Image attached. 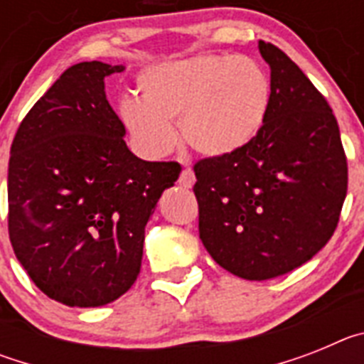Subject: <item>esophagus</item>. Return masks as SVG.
Here are the masks:
<instances>
[{
  "label": "esophagus",
  "instance_id": "obj_1",
  "mask_svg": "<svg viewBox=\"0 0 364 364\" xmlns=\"http://www.w3.org/2000/svg\"><path fill=\"white\" fill-rule=\"evenodd\" d=\"M178 184L182 186V188H193V184H195V173H193V169L186 167L184 171L180 173Z\"/></svg>",
  "mask_w": 364,
  "mask_h": 364
}]
</instances>
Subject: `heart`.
I'll return each mask as SVG.
<instances>
[{"label": "heart", "mask_w": 364, "mask_h": 364, "mask_svg": "<svg viewBox=\"0 0 364 364\" xmlns=\"http://www.w3.org/2000/svg\"><path fill=\"white\" fill-rule=\"evenodd\" d=\"M142 100L127 96L118 114L136 149L162 156L176 144L178 122L186 142L205 156H228L260 133L272 82L253 58L200 54L160 63L138 78Z\"/></svg>", "instance_id": "heart-1"}]
</instances>
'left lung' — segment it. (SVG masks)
I'll use <instances>...</instances> for the list:
<instances>
[{"label": "left lung", "instance_id": "8db88e82", "mask_svg": "<svg viewBox=\"0 0 364 364\" xmlns=\"http://www.w3.org/2000/svg\"><path fill=\"white\" fill-rule=\"evenodd\" d=\"M260 133L228 156L198 160V233L218 266L247 281L299 268L332 239L348 189L339 125L326 98L279 47Z\"/></svg>", "mask_w": 364, "mask_h": 364}]
</instances>
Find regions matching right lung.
<instances>
[{
  "mask_svg": "<svg viewBox=\"0 0 364 364\" xmlns=\"http://www.w3.org/2000/svg\"><path fill=\"white\" fill-rule=\"evenodd\" d=\"M124 65L69 67L19 124L9 160V237L47 297L104 306L136 281L146 224L178 162H146L125 146V127L104 78Z\"/></svg>",
  "mask_w": 364,
  "mask_h": 364,
  "instance_id": "1",
  "label": "right lung"
}]
</instances>
